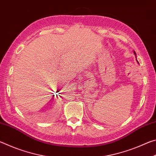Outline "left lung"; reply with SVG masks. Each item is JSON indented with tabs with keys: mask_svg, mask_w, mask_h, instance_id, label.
Listing matches in <instances>:
<instances>
[{
	"mask_svg": "<svg viewBox=\"0 0 156 156\" xmlns=\"http://www.w3.org/2000/svg\"><path fill=\"white\" fill-rule=\"evenodd\" d=\"M133 53H134V54H135V56H136V52H135V51H133Z\"/></svg>",
	"mask_w": 156,
	"mask_h": 156,
	"instance_id": "8db88e82",
	"label": "left lung"
}]
</instances>
